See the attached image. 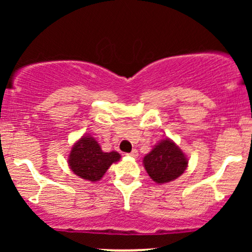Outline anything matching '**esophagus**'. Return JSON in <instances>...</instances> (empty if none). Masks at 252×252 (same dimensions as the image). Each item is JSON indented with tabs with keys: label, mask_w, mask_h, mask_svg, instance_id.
<instances>
[{
	"label": "esophagus",
	"mask_w": 252,
	"mask_h": 252,
	"mask_svg": "<svg viewBox=\"0 0 252 252\" xmlns=\"http://www.w3.org/2000/svg\"><path fill=\"white\" fill-rule=\"evenodd\" d=\"M128 155H129V156H132V158H137V156H138V152H137V150H136V149H132L131 153H129Z\"/></svg>",
	"instance_id": "34e87169"
}]
</instances>
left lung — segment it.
I'll return each mask as SVG.
<instances>
[{
    "label": "left lung",
    "mask_w": 252,
    "mask_h": 252,
    "mask_svg": "<svg viewBox=\"0 0 252 252\" xmlns=\"http://www.w3.org/2000/svg\"><path fill=\"white\" fill-rule=\"evenodd\" d=\"M187 158L172 141L164 140L144 156V168L158 184L175 180L187 167Z\"/></svg>",
    "instance_id": "obj_1"
}]
</instances>
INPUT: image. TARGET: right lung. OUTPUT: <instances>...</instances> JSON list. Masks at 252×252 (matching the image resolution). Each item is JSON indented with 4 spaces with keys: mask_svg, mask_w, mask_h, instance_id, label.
Here are the masks:
<instances>
[{
    "mask_svg": "<svg viewBox=\"0 0 252 252\" xmlns=\"http://www.w3.org/2000/svg\"><path fill=\"white\" fill-rule=\"evenodd\" d=\"M120 158L117 152L104 153L96 140L84 136L72 148L68 164L74 174L82 179L97 181Z\"/></svg>",
    "mask_w": 252,
    "mask_h": 252,
    "instance_id": "right-lung-1",
    "label": "right lung"
}]
</instances>
